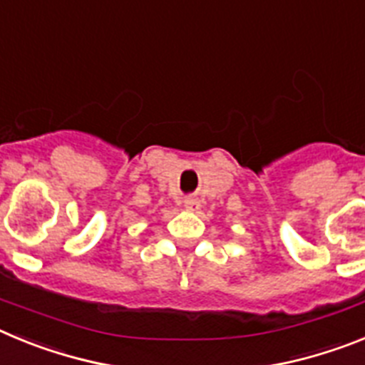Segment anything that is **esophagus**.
I'll use <instances>...</instances> for the list:
<instances>
[{
	"mask_svg": "<svg viewBox=\"0 0 365 365\" xmlns=\"http://www.w3.org/2000/svg\"><path fill=\"white\" fill-rule=\"evenodd\" d=\"M185 206H186V210L195 212V210H199V208H201V202H199V199H195V197H186L185 199Z\"/></svg>",
	"mask_w": 365,
	"mask_h": 365,
	"instance_id": "obj_1",
	"label": "esophagus"
}]
</instances>
